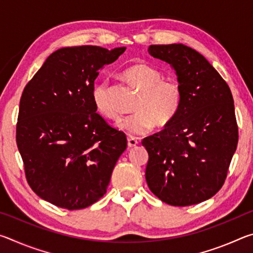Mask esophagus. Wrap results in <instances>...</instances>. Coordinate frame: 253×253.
Masks as SVG:
<instances>
[{
  "label": "esophagus",
  "mask_w": 253,
  "mask_h": 253,
  "mask_svg": "<svg viewBox=\"0 0 253 253\" xmlns=\"http://www.w3.org/2000/svg\"><path fill=\"white\" fill-rule=\"evenodd\" d=\"M127 144H128V147L132 148V147H135V146H137V145H138V140L135 139V138H132V137H128V138H127Z\"/></svg>",
  "instance_id": "1"
}]
</instances>
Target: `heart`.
Masks as SVG:
<instances>
[{"mask_svg": "<svg viewBox=\"0 0 253 253\" xmlns=\"http://www.w3.org/2000/svg\"><path fill=\"white\" fill-rule=\"evenodd\" d=\"M124 78L140 91L134 107L135 114L123 118L118 128L128 135H146L154 129L165 128L174 122L184 99L182 84L147 63H136L124 71ZM92 102L97 113L108 121H117L119 111L111 99L108 83L102 81L92 89Z\"/></svg>", "mask_w": 253, "mask_h": 253, "instance_id": "b5f03b06", "label": "heart"}]
</instances>
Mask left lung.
<instances>
[{
    "label": "left lung",
    "instance_id": "obj_1",
    "mask_svg": "<svg viewBox=\"0 0 253 253\" xmlns=\"http://www.w3.org/2000/svg\"><path fill=\"white\" fill-rule=\"evenodd\" d=\"M148 53L172 66L184 99L169 126L143 139L149 190L163 202L188 207L223 186L239 131L228 84L202 54L184 44H153Z\"/></svg>",
    "mask_w": 253,
    "mask_h": 253
}]
</instances>
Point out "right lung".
Segmentation results:
<instances>
[{
    "label": "right lung",
    "mask_w": 253,
    "mask_h": 253,
    "mask_svg": "<svg viewBox=\"0 0 253 253\" xmlns=\"http://www.w3.org/2000/svg\"><path fill=\"white\" fill-rule=\"evenodd\" d=\"M125 50L59 49L25 85L16 145L30 187L55 207L80 210L101 199L127 147L126 135L96 113L91 97L99 71Z\"/></svg>",
    "instance_id": "1"
}]
</instances>
